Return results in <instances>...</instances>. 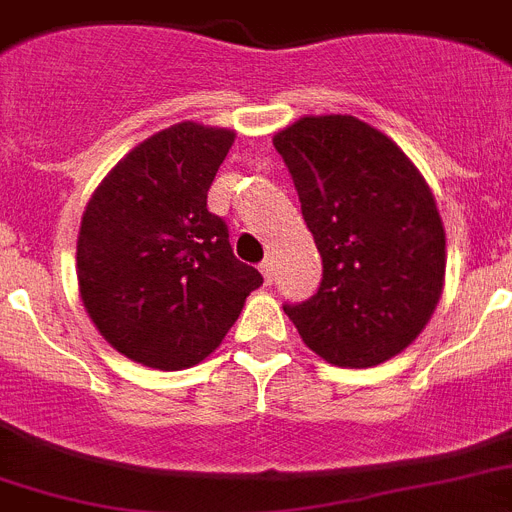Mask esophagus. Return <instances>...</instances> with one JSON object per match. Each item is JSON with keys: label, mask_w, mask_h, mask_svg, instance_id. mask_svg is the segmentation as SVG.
<instances>
[{"label": "esophagus", "mask_w": 512, "mask_h": 512, "mask_svg": "<svg viewBox=\"0 0 512 512\" xmlns=\"http://www.w3.org/2000/svg\"><path fill=\"white\" fill-rule=\"evenodd\" d=\"M259 269H261V274H264L266 285H272V282H274V261L272 259H264L259 264Z\"/></svg>", "instance_id": "1"}]
</instances>
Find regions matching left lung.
Instances as JSON below:
<instances>
[{
    "mask_svg": "<svg viewBox=\"0 0 512 512\" xmlns=\"http://www.w3.org/2000/svg\"><path fill=\"white\" fill-rule=\"evenodd\" d=\"M274 147L323 261L321 287L285 313L316 355L373 368L430 321L445 277V230L412 160L355 116H305Z\"/></svg>",
    "mask_w": 512,
    "mask_h": 512,
    "instance_id": "obj_1",
    "label": "left lung"
}]
</instances>
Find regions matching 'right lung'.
I'll return each mask as SVG.
<instances>
[{
  "label": "right lung",
  "instance_id": "add662e5",
  "mask_svg": "<svg viewBox=\"0 0 512 512\" xmlns=\"http://www.w3.org/2000/svg\"><path fill=\"white\" fill-rule=\"evenodd\" d=\"M233 139L194 121L157 131L108 173L82 214V303L106 342L147 368L181 370L212 355L264 285L207 209Z\"/></svg>",
  "mask_w": 512,
  "mask_h": 512
}]
</instances>
